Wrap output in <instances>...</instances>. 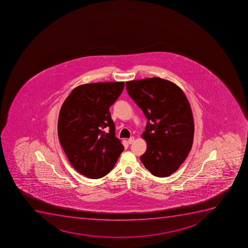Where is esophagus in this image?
Segmentation results:
<instances>
[{
  "label": "esophagus",
  "instance_id": "34e87169",
  "mask_svg": "<svg viewBox=\"0 0 248 248\" xmlns=\"http://www.w3.org/2000/svg\"><path fill=\"white\" fill-rule=\"evenodd\" d=\"M134 140H135V138H134V137H132V138L128 139V143H129V144H133V143L134 142Z\"/></svg>",
  "mask_w": 248,
  "mask_h": 248
}]
</instances>
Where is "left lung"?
<instances>
[{
    "instance_id": "left-lung-1",
    "label": "left lung",
    "mask_w": 248,
    "mask_h": 248,
    "mask_svg": "<svg viewBox=\"0 0 248 248\" xmlns=\"http://www.w3.org/2000/svg\"><path fill=\"white\" fill-rule=\"evenodd\" d=\"M126 88L148 120L141 134L147 150L140 161L153 175L169 176L179 169L192 146L190 103L180 87L166 79L128 81Z\"/></svg>"
}]
</instances>
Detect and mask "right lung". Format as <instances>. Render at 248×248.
<instances>
[{"label":"right lung","mask_w":248,"mask_h":248,"mask_svg":"<svg viewBox=\"0 0 248 248\" xmlns=\"http://www.w3.org/2000/svg\"><path fill=\"white\" fill-rule=\"evenodd\" d=\"M124 86V81L80 85L60 110V143L74 169L90 179L108 174L124 150L109 112Z\"/></svg>","instance_id":"obj_1"}]
</instances>
